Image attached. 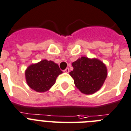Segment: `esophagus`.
I'll use <instances>...</instances> for the list:
<instances>
[{"instance_id":"obj_1","label":"esophagus","mask_w":131,"mask_h":131,"mask_svg":"<svg viewBox=\"0 0 131 131\" xmlns=\"http://www.w3.org/2000/svg\"><path fill=\"white\" fill-rule=\"evenodd\" d=\"M64 72H67V73H68V72H69V68H67L65 70H64Z\"/></svg>"}]
</instances>
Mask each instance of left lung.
Listing matches in <instances>:
<instances>
[{
    "label": "left lung",
    "mask_w": 131,
    "mask_h": 131,
    "mask_svg": "<svg viewBox=\"0 0 131 131\" xmlns=\"http://www.w3.org/2000/svg\"><path fill=\"white\" fill-rule=\"evenodd\" d=\"M70 72L76 87L82 93L92 94L101 88L107 78V68L102 61L82 57L72 62Z\"/></svg>",
    "instance_id": "8db88e82"
}]
</instances>
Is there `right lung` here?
<instances>
[{"label":"right lung","instance_id":"add662e5","mask_svg":"<svg viewBox=\"0 0 131 131\" xmlns=\"http://www.w3.org/2000/svg\"><path fill=\"white\" fill-rule=\"evenodd\" d=\"M62 73L57 64L51 61H43L31 64L26 70L28 86L37 92H44L54 84L59 74Z\"/></svg>","mask_w":131,"mask_h":131}]
</instances>
